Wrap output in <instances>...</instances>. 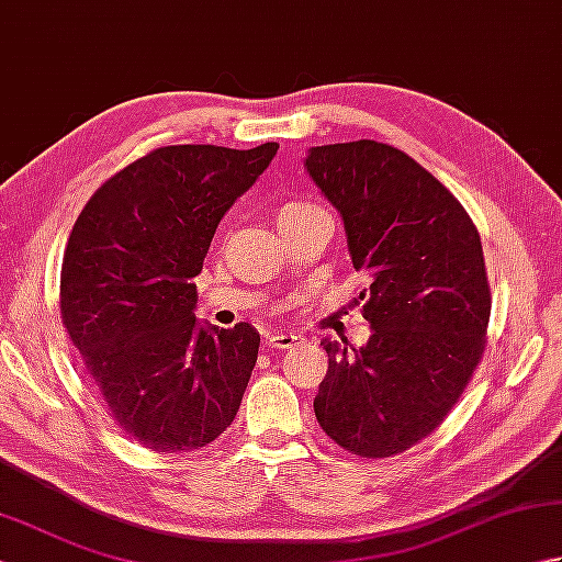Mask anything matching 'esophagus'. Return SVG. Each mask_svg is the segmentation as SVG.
Listing matches in <instances>:
<instances>
[{
	"instance_id": "1",
	"label": "esophagus",
	"mask_w": 562,
	"mask_h": 562,
	"mask_svg": "<svg viewBox=\"0 0 562 562\" xmlns=\"http://www.w3.org/2000/svg\"><path fill=\"white\" fill-rule=\"evenodd\" d=\"M304 340V336L300 333H270L268 336V345L270 348H278V350H290L294 345H300Z\"/></svg>"
}]
</instances>
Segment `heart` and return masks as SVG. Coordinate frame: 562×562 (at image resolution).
<instances>
[{"label":"heart","mask_w":562,"mask_h":562,"mask_svg":"<svg viewBox=\"0 0 562 562\" xmlns=\"http://www.w3.org/2000/svg\"><path fill=\"white\" fill-rule=\"evenodd\" d=\"M321 210L318 205H314V202H288V205H282L280 212H278V222H288V220H296L302 217V214H308V212H316Z\"/></svg>","instance_id":"b5f03b06"}]
</instances>
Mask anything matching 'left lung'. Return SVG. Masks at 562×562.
Masks as SVG:
<instances>
[{"label":"left lung","instance_id":"1","mask_svg":"<svg viewBox=\"0 0 562 562\" xmlns=\"http://www.w3.org/2000/svg\"><path fill=\"white\" fill-rule=\"evenodd\" d=\"M304 166L340 212L355 270L372 278V338L324 340L314 398L324 432L364 459L411 449L457 405L485 350L491 288L461 202L408 154L374 139L312 147Z\"/></svg>","mask_w":562,"mask_h":562}]
</instances>
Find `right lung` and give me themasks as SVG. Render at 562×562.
I'll return each mask as SVG.
<instances>
[{
    "label": "right lung",
    "mask_w": 562,
    "mask_h": 562,
    "mask_svg": "<svg viewBox=\"0 0 562 562\" xmlns=\"http://www.w3.org/2000/svg\"><path fill=\"white\" fill-rule=\"evenodd\" d=\"M278 147H159L111 176L71 226L63 324L103 408L151 451L207 447L241 405L260 336L195 324L193 278Z\"/></svg>",
    "instance_id": "right-lung-1"
}]
</instances>
